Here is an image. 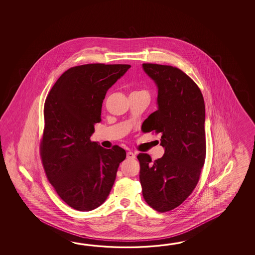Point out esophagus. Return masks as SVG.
Instances as JSON below:
<instances>
[{
	"instance_id": "esophagus-1",
	"label": "esophagus",
	"mask_w": 255,
	"mask_h": 255,
	"mask_svg": "<svg viewBox=\"0 0 255 255\" xmlns=\"http://www.w3.org/2000/svg\"><path fill=\"white\" fill-rule=\"evenodd\" d=\"M127 157H128V159H134L135 157V155L133 152L128 151L127 153Z\"/></svg>"
}]
</instances>
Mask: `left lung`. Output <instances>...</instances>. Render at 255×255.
Masks as SVG:
<instances>
[{"mask_svg":"<svg viewBox=\"0 0 255 255\" xmlns=\"http://www.w3.org/2000/svg\"><path fill=\"white\" fill-rule=\"evenodd\" d=\"M157 87V110L142 125L161 133L162 157L152 161L140 153L139 179L146 203L158 212L171 211L191 194L206 157L205 104L190 76L171 65L143 64Z\"/></svg>","mask_w":255,"mask_h":255,"instance_id":"8db88e82","label":"left lung"}]
</instances>
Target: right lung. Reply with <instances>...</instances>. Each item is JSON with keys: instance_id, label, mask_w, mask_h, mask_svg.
I'll return each mask as SVG.
<instances>
[{"instance_id": "1", "label": "right lung", "mask_w": 255, "mask_h": 255, "mask_svg": "<svg viewBox=\"0 0 255 255\" xmlns=\"http://www.w3.org/2000/svg\"><path fill=\"white\" fill-rule=\"evenodd\" d=\"M129 65L88 64L60 76L45 99L40 145L43 168L60 198L73 209L89 212L103 204L126 158L125 149L104 148L90 140L107 91Z\"/></svg>"}]
</instances>
